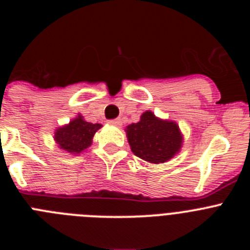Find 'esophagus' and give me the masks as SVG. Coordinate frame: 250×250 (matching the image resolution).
Here are the masks:
<instances>
[{
    "label": "esophagus",
    "mask_w": 250,
    "mask_h": 250,
    "mask_svg": "<svg viewBox=\"0 0 250 250\" xmlns=\"http://www.w3.org/2000/svg\"><path fill=\"white\" fill-rule=\"evenodd\" d=\"M110 124H112V125H115V126H121V125H123V123H121L120 119H115V120H111L110 121Z\"/></svg>",
    "instance_id": "34e87169"
}]
</instances>
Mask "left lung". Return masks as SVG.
<instances>
[{"label": "left lung", "instance_id": "obj_1", "mask_svg": "<svg viewBox=\"0 0 250 250\" xmlns=\"http://www.w3.org/2000/svg\"><path fill=\"white\" fill-rule=\"evenodd\" d=\"M127 143L131 151L151 164H161L173 159L184 143L178 124L169 119H160L150 110L140 116L138 123L126 129Z\"/></svg>", "mask_w": 250, "mask_h": 250}]
</instances>
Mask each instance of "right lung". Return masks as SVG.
I'll return each instance as SVG.
<instances>
[{"label":"right lung","instance_id":"1","mask_svg":"<svg viewBox=\"0 0 250 250\" xmlns=\"http://www.w3.org/2000/svg\"><path fill=\"white\" fill-rule=\"evenodd\" d=\"M101 127V124L89 123L83 115L77 114L68 124L56 127L54 140L60 150L71 155H79L91 146L94 135Z\"/></svg>","mask_w":250,"mask_h":250}]
</instances>
